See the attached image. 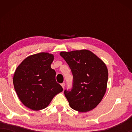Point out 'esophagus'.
<instances>
[{
  "label": "esophagus",
  "mask_w": 132,
  "mask_h": 132,
  "mask_svg": "<svg viewBox=\"0 0 132 132\" xmlns=\"http://www.w3.org/2000/svg\"><path fill=\"white\" fill-rule=\"evenodd\" d=\"M61 86H62V88L64 89V87H65V84H64V83H62V84H61Z\"/></svg>",
  "instance_id": "34e87169"
}]
</instances>
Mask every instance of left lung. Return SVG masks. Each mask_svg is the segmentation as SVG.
Wrapping results in <instances>:
<instances>
[{
    "label": "left lung",
    "mask_w": 132,
    "mask_h": 132,
    "mask_svg": "<svg viewBox=\"0 0 132 132\" xmlns=\"http://www.w3.org/2000/svg\"><path fill=\"white\" fill-rule=\"evenodd\" d=\"M73 76L71 91H64L72 109L86 112L96 107L107 88L108 71L102 59L88 50L61 52Z\"/></svg>",
    "instance_id": "8db88e82"
}]
</instances>
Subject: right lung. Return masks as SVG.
<instances>
[{
    "mask_svg": "<svg viewBox=\"0 0 132 132\" xmlns=\"http://www.w3.org/2000/svg\"><path fill=\"white\" fill-rule=\"evenodd\" d=\"M53 59V54L41 52L29 56L16 68L14 89L27 108L34 111L44 109L63 91L56 81L55 71L51 68Z\"/></svg>",
    "mask_w": 132,
    "mask_h": 132,
    "instance_id": "1",
    "label": "right lung"
}]
</instances>
